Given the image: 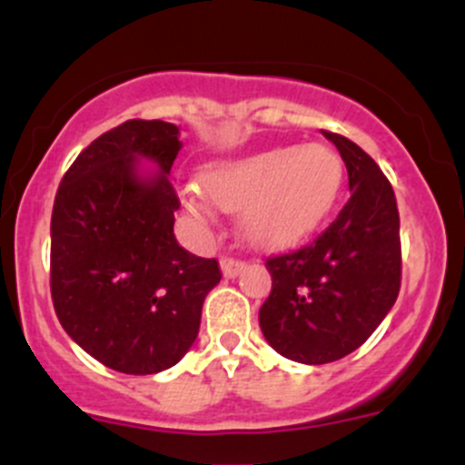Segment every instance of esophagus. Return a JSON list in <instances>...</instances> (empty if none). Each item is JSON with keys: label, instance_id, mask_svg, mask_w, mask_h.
<instances>
[{"label": "esophagus", "instance_id": "obj_1", "mask_svg": "<svg viewBox=\"0 0 465 465\" xmlns=\"http://www.w3.org/2000/svg\"><path fill=\"white\" fill-rule=\"evenodd\" d=\"M220 268H223V274L227 279H233L238 277V274L245 270V261L241 259H233V256H224L223 261H220Z\"/></svg>", "mask_w": 465, "mask_h": 465}]
</instances>
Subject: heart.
Returning <instances> with one entry per match:
<instances>
[{"label": "heart", "mask_w": 465, "mask_h": 465, "mask_svg": "<svg viewBox=\"0 0 465 465\" xmlns=\"http://www.w3.org/2000/svg\"><path fill=\"white\" fill-rule=\"evenodd\" d=\"M342 186V163L322 145L274 147L229 161L204 174V193L224 211L241 209V227L256 245L283 247L309 236L329 215ZM197 218L211 204L197 193L186 197Z\"/></svg>", "instance_id": "1"}]
</instances>
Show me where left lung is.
Instances as JSON below:
<instances>
[{
    "instance_id": "1",
    "label": "left lung",
    "mask_w": 465,
    "mask_h": 465,
    "mask_svg": "<svg viewBox=\"0 0 465 465\" xmlns=\"http://www.w3.org/2000/svg\"><path fill=\"white\" fill-rule=\"evenodd\" d=\"M322 134L341 152L352 193L313 242L265 261L272 291L259 311L265 341L306 366L361 347L395 304L402 279L393 186L357 143Z\"/></svg>"
}]
</instances>
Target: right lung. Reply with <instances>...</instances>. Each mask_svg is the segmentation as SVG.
<instances>
[{"mask_svg":"<svg viewBox=\"0 0 465 465\" xmlns=\"http://www.w3.org/2000/svg\"><path fill=\"white\" fill-rule=\"evenodd\" d=\"M182 143L163 120H127L102 134L61 179L52 211L49 286L67 336L106 368L154 375L182 361L202 304L223 279L215 259L174 238L170 168ZM145 158L162 170L143 175Z\"/></svg>","mask_w":465,"mask_h":465,"instance_id":"right-lung-1","label":"right lung"}]
</instances>
